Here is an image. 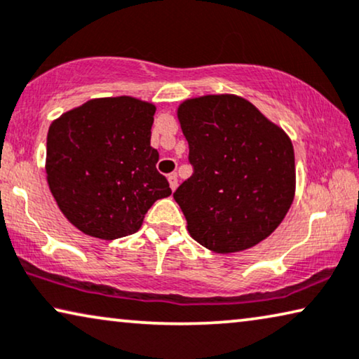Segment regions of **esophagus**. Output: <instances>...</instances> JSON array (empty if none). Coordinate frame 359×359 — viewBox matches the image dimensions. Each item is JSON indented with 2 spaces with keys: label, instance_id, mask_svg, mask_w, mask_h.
<instances>
[{
  "label": "esophagus",
  "instance_id": "34e87169",
  "mask_svg": "<svg viewBox=\"0 0 359 359\" xmlns=\"http://www.w3.org/2000/svg\"><path fill=\"white\" fill-rule=\"evenodd\" d=\"M168 183H170L171 191H175L176 186H178V175H176V173H170V175H168Z\"/></svg>",
  "mask_w": 359,
  "mask_h": 359
}]
</instances>
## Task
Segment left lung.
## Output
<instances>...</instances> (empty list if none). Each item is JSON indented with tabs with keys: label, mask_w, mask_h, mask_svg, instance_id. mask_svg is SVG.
<instances>
[{
	"label": "left lung",
	"mask_w": 359,
	"mask_h": 359,
	"mask_svg": "<svg viewBox=\"0 0 359 359\" xmlns=\"http://www.w3.org/2000/svg\"><path fill=\"white\" fill-rule=\"evenodd\" d=\"M178 119L194 173L173 197L189 235L218 254L266 240L294 197V150L287 133L230 93L184 100Z\"/></svg>",
	"instance_id": "obj_1"
}]
</instances>
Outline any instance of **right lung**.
<instances>
[{
    "mask_svg": "<svg viewBox=\"0 0 359 359\" xmlns=\"http://www.w3.org/2000/svg\"><path fill=\"white\" fill-rule=\"evenodd\" d=\"M155 105L93 98L61 115L46 136V181L63 215L86 235L136 233L155 201L171 194L150 145Z\"/></svg>",
    "mask_w": 359,
    "mask_h": 359,
    "instance_id": "obj_1",
    "label": "right lung"
}]
</instances>
